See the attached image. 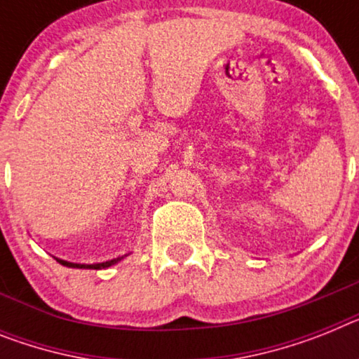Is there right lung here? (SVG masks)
Returning <instances> with one entry per match:
<instances>
[{
    "label": "right lung",
    "instance_id": "right-lung-1",
    "mask_svg": "<svg viewBox=\"0 0 359 359\" xmlns=\"http://www.w3.org/2000/svg\"><path fill=\"white\" fill-rule=\"evenodd\" d=\"M121 258H116V259H110V262H103V263H94V265H79V263H69V262H63V259H57V262L61 263V265H65V267H78V269H96V271H100V269H107L110 267V265H114V263H118Z\"/></svg>",
    "mask_w": 359,
    "mask_h": 359
}]
</instances>
